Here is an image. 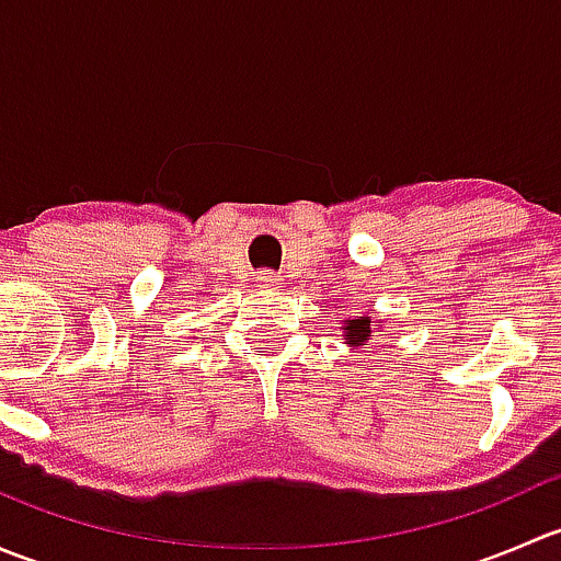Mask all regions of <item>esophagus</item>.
<instances>
[{"instance_id": "obj_1", "label": "esophagus", "mask_w": 561, "mask_h": 561, "mask_svg": "<svg viewBox=\"0 0 561 561\" xmlns=\"http://www.w3.org/2000/svg\"><path fill=\"white\" fill-rule=\"evenodd\" d=\"M257 285L260 287H279L282 279H279V274H274V271H260Z\"/></svg>"}]
</instances>
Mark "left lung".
<instances>
[{"mask_svg":"<svg viewBox=\"0 0 561 561\" xmlns=\"http://www.w3.org/2000/svg\"><path fill=\"white\" fill-rule=\"evenodd\" d=\"M344 339H347L350 347L358 350L366 339L371 336V320L369 317H358V320H344Z\"/></svg>","mask_w":561,"mask_h":561,"instance_id":"8db88e82","label":"left lung"}]
</instances>
